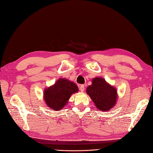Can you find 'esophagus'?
I'll list each match as a JSON object with an SVG mask.
<instances>
[{
  "instance_id": "esophagus-1",
  "label": "esophagus",
  "mask_w": 153,
  "mask_h": 153,
  "mask_svg": "<svg viewBox=\"0 0 153 153\" xmlns=\"http://www.w3.org/2000/svg\"><path fill=\"white\" fill-rule=\"evenodd\" d=\"M85 90V85H81L80 86V91L81 92H84Z\"/></svg>"
}]
</instances>
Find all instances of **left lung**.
I'll return each mask as SVG.
<instances>
[{"label":"left lung","mask_w":153,"mask_h":153,"mask_svg":"<svg viewBox=\"0 0 153 153\" xmlns=\"http://www.w3.org/2000/svg\"><path fill=\"white\" fill-rule=\"evenodd\" d=\"M86 92L97 108L102 112L109 111L117 103L118 94L116 88L109 84L103 78H94L92 84L87 87Z\"/></svg>","instance_id":"8db88e82"}]
</instances>
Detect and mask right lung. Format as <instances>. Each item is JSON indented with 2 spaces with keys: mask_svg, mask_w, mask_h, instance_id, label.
Wrapping results in <instances>:
<instances>
[{
  "mask_svg": "<svg viewBox=\"0 0 153 153\" xmlns=\"http://www.w3.org/2000/svg\"><path fill=\"white\" fill-rule=\"evenodd\" d=\"M78 91V86L66 78H59L55 84L44 90L43 99L48 107L53 111L61 110L68 103L73 94Z\"/></svg>",
  "mask_w": 153,
  "mask_h": 153,
  "instance_id": "obj_1",
  "label": "right lung"
}]
</instances>
